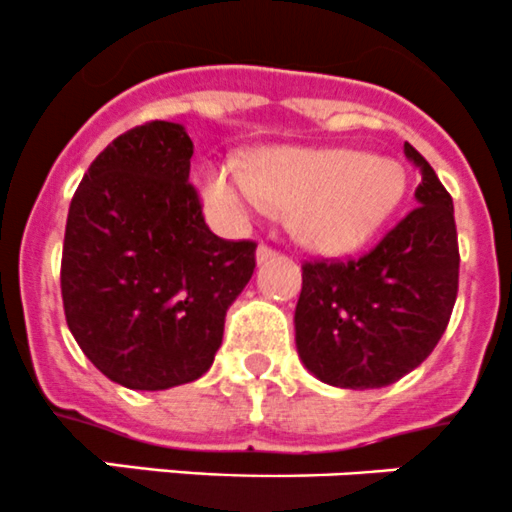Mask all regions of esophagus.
<instances>
[{
    "label": "esophagus",
    "mask_w": 512,
    "mask_h": 512,
    "mask_svg": "<svg viewBox=\"0 0 512 512\" xmlns=\"http://www.w3.org/2000/svg\"><path fill=\"white\" fill-rule=\"evenodd\" d=\"M275 255H277V252L272 250V247L260 245V247H257V252H255V260H257V265H265V262H270Z\"/></svg>",
    "instance_id": "1"
}]
</instances>
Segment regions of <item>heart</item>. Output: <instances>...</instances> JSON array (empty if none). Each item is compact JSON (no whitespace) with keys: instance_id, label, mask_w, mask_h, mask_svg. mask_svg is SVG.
<instances>
[{"instance_id":"b5f03b06","label":"heart","mask_w":512,"mask_h":512,"mask_svg":"<svg viewBox=\"0 0 512 512\" xmlns=\"http://www.w3.org/2000/svg\"><path fill=\"white\" fill-rule=\"evenodd\" d=\"M406 193L399 160L352 148H260L250 165L208 163L200 195L210 218L240 230L289 208V225L304 247L322 255H349L374 240Z\"/></svg>"}]
</instances>
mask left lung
<instances>
[{
	"label": "left lung",
	"instance_id": "8db88e82",
	"mask_svg": "<svg viewBox=\"0 0 512 512\" xmlns=\"http://www.w3.org/2000/svg\"><path fill=\"white\" fill-rule=\"evenodd\" d=\"M404 153L421 173L418 208L369 255L302 267L297 354L309 374L339 389H381L414 371L443 337L456 304L453 200L411 143Z\"/></svg>",
	"mask_w": 512,
	"mask_h": 512
}]
</instances>
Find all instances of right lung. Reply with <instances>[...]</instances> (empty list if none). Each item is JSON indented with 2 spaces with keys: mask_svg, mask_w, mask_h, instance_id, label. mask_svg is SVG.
Segmentation results:
<instances>
[{
  "mask_svg": "<svg viewBox=\"0 0 512 512\" xmlns=\"http://www.w3.org/2000/svg\"><path fill=\"white\" fill-rule=\"evenodd\" d=\"M190 158L180 123L131 128L98 153L66 218V324L91 364L126 389L200 379L255 270V242L205 225Z\"/></svg>",
  "mask_w": 512,
  "mask_h": 512,
  "instance_id": "right-lung-1",
  "label": "right lung"
}]
</instances>
